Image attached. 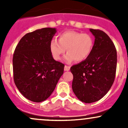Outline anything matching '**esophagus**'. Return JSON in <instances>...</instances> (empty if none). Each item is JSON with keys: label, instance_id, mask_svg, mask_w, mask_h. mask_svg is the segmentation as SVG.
I'll use <instances>...</instances> for the list:
<instances>
[{"label": "esophagus", "instance_id": "34e87169", "mask_svg": "<svg viewBox=\"0 0 128 128\" xmlns=\"http://www.w3.org/2000/svg\"><path fill=\"white\" fill-rule=\"evenodd\" d=\"M70 66H64V70H65V71H68V70H70Z\"/></svg>", "mask_w": 128, "mask_h": 128}]
</instances>
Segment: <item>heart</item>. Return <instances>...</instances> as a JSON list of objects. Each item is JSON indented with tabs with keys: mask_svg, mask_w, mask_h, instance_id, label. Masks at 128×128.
<instances>
[{
	"mask_svg": "<svg viewBox=\"0 0 128 128\" xmlns=\"http://www.w3.org/2000/svg\"><path fill=\"white\" fill-rule=\"evenodd\" d=\"M94 45L93 38L88 34H82L74 30H67L60 34L59 42L52 40L50 50L55 60H59L67 49L64 60L67 63L75 61L80 62L90 55Z\"/></svg>",
	"mask_w": 128,
	"mask_h": 128,
	"instance_id": "heart-1",
	"label": "heart"
}]
</instances>
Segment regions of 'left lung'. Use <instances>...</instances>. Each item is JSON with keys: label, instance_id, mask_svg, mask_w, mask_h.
<instances>
[{"label": "left lung", "instance_id": "obj_1", "mask_svg": "<svg viewBox=\"0 0 128 128\" xmlns=\"http://www.w3.org/2000/svg\"><path fill=\"white\" fill-rule=\"evenodd\" d=\"M95 37L90 55L70 68L72 89L84 103L99 100L112 86L117 68V50L109 36L99 29H90Z\"/></svg>", "mask_w": 128, "mask_h": 128}]
</instances>
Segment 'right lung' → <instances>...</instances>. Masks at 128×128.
I'll list each match as a JSON object with an SVG mask.
<instances>
[{
	"instance_id": "obj_1",
	"label": "right lung",
	"mask_w": 128,
	"mask_h": 128,
	"mask_svg": "<svg viewBox=\"0 0 128 128\" xmlns=\"http://www.w3.org/2000/svg\"><path fill=\"white\" fill-rule=\"evenodd\" d=\"M56 29L45 28L26 34L13 55L14 80L29 100L41 102L50 96L64 73V64L55 61L50 43Z\"/></svg>"
}]
</instances>
